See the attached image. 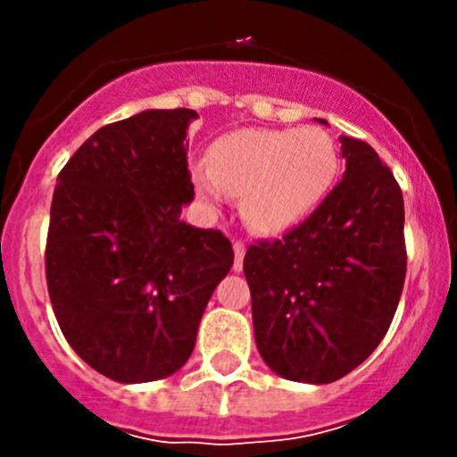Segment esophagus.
<instances>
[{
	"mask_svg": "<svg viewBox=\"0 0 457 457\" xmlns=\"http://www.w3.org/2000/svg\"><path fill=\"white\" fill-rule=\"evenodd\" d=\"M243 258H245V245L243 243H234V271L243 270Z\"/></svg>",
	"mask_w": 457,
	"mask_h": 457,
	"instance_id": "obj_1",
	"label": "esophagus"
}]
</instances>
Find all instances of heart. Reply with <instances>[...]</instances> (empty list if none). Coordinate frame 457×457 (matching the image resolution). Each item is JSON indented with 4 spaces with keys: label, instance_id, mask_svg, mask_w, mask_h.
Wrapping results in <instances>:
<instances>
[{
    "label": "heart",
    "instance_id": "heart-1",
    "mask_svg": "<svg viewBox=\"0 0 457 457\" xmlns=\"http://www.w3.org/2000/svg\"><path fill=\"white\" fill-rule=\"evenodd\" d=\"M207 161L192 165L196 192L207 203H220L225 192L243 195L245 220L267 234L307 219L338 172L334 141L314 126L229 132L212 143Z\"/></svg>",
    "mask_w": 457,
    "mask_h": 457
}]
</instances>
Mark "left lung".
<instances>
[{"mask_svg":"<svg viewBox=\"0 0 457 457\" xmlns=\"http://www.w3.org/2000/svg\"><path fill=\"white\" fill-rule=\"evenodd\" d=\"M325 123V121H322ZM345 177L298 228L243 258L256 347L287 380L327 385L371 356L404 274V201L370 143L340 137Z\"/></svg>","mask_w":457,"mask_h":457,"instance_id":"1","label":"left lung"}]
</instances>
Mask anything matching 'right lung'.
Returning <instances> with one entry per match:
<instances>
[{"label":"right lung","mask_w":457,"mask_h":457,"mask_svg":"<svg viewBox=\"0 0 457 457\" xmlns=\"http://www.w3.org/2000/svg\"><path fill=\"white\" fill-rule=\"evenodd\" d=\"M195 110H145L99 128L57 177L46 238L50 303L68 345L126 385L181 370L234 262L219 229L181 220L195 199Z\"/></svg>","instance_id":"right-lung-1"}]
</instances>
